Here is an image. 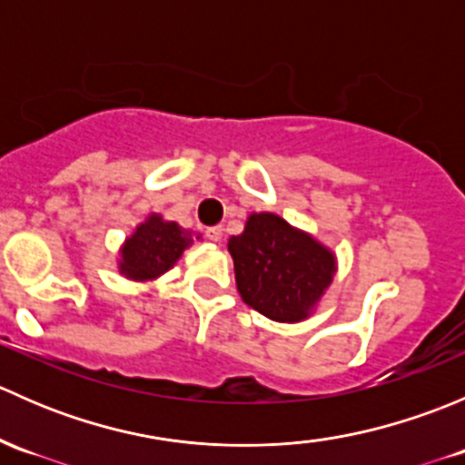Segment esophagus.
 <instances>
[{"label": "esophagus", "mask_w": 465, "mask_h": 465, "mask_svg": "<svg viewBox=\"0 0 465 465\" xmlns=\"http://www.w3.org/2000/svg\"><path fill=\"white\" fill-rule=\"evenodd\" d=\"M224 236V229L223 227H209L206 229V238H209L211 242H220Z\"/></svg>", "instance_id": "1"}]
</instances>
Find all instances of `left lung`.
<instances>
[{"mask_svg":"<svg viewBox=\"0 0 465 465\" xmlns=\"http://www.w3.org/2000/svg\"><path fill=\"white\" fill-rule=\"evenodd\" d=\"M227 250L242 302L281 323L308 320L337 272L332 250L270 211L252 213Z\"/></svg>","mask_w":465,"mask_h":465,"instance_id":"obj_1","label":"left lung"}]
</instances>
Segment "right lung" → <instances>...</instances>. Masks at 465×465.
I'll return each instance as SVG.
<instances>
[{"label": "right lung", "mask_w": 465, "mask_h": 465, "mask_svg": "<svg viewBox=\"0 0 465 465\" xmlns=\"http://www.w3.org/2000/svg\"><path fill=\"white\" fill-rule=\"evenodd\" d=\"M203 241V233L180 227L173 220H163L162 213H150L121 247L119 272L130 281H154L166 274L184 250Z\"/></svg>", "instance_id": "1"}]
</instances>
